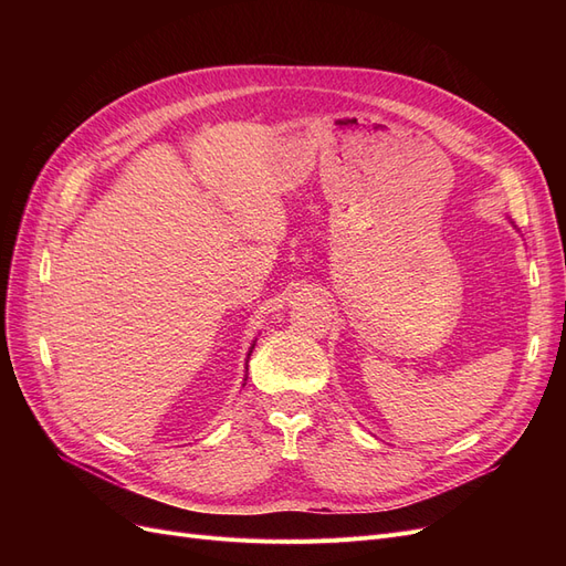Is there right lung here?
Returning <instances> with one entry per match:
<instances>
[{
	"mask_svg": "<svg viewBox=\"0 0 566 566\" xmlns=\"http://www.w3.org/2000/svg\"><path fill=\"white\" fill-rule=\"evenodd\" d=\"M252 349H254V342H252V347H250V352H248V358H250V354H252ZM248 368V366H245Z\"/></svg>",
	"mask_w": 566,
	"mask_h": 566,
	"instance_id": "right-lung-1",
	"label": "right lung"
}]
</instances>
